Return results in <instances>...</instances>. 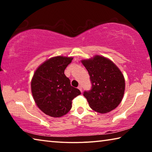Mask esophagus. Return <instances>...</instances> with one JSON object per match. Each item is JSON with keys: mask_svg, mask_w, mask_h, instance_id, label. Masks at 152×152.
Listing matches in <instances>:
<instances>
[{"mask_svg": "<svg viewBox=\"0 0 152 152\" xmlns=\"http://www.w3.org/2000/svg\"><path fill=\"white\" fill-rule=\"evenodd\" d=\"M78 88L80 90V92H82V86H78Z\"/></svg>", "mask_w": 152, "mask_h": 152, "instance_id": "esophagus-1", "label": "esophagus"}]
</instances>
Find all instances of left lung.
I'll use <instances>...</instances> for the list:
<instances>
[{"label": "left lung", "mask_w": 152, "mask_h": 152, "mask_svg": "<svg viewBox=\"0 0 152 152\" xmlns=\"http://www.w3.org/2000/svg\"><path fill=\"white\" fill-rule=\"evenodd\" d=\"M91 77L92 89L84 92L90 107L101 114L114 110L125 92V78L119 68L104 56L82 60Z\"/></svg>", "instance_id": "8db88e82"}]
</instances>
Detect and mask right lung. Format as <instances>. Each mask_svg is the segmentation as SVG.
<instances>
[{
	"label": "right lung",
	"mask_w": 152,
	"mask_h": 152,
	"mask_svg": "<svg viewBox=\"0 0 152 152\" xmlns=\"http://www.w3.org/2000/svg\"><path fill=\"white\" fill-rule=\"evenodd\" d=\"M72 57L56 56L45 61L33 74L31 93L38 108L51 117H60L72 108V101L81 94L72 86L64 70Z\"/></svg>",
	"instance_id": "obj_1"
}]
</instances>
